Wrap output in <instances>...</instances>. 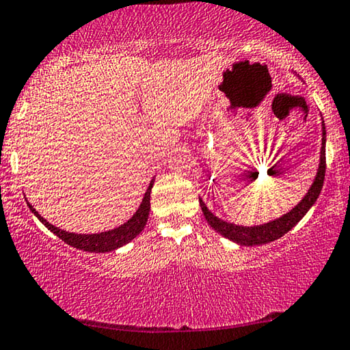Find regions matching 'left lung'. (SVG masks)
<instances>
[{
  "instance_id": "1",
  "label": "left lung",
  "mask_w": 350,
  "mask_h": 350,
  "mask_svg": "<svg viewBox=\"0 0 350 350\" xmlns=\"http://www.w3.org/2000/svg\"><path fill=\"white\" fill-rule=\"evenodd\" d=\"M325 142H327V131H325V124L322 120V147H321V159H319V168L316 177H314L312 185L309 187L308 193L303 196V200L299 203L285 213L280 217L269 220L267 224L262 225H254V226H244V225H236L226 220L219 219L217 215L211 213L208 206L204 204V201L200 198V206L203 211L204 219L208 220V224L213 228L224 236V238L233 241V243L239 245H262L268 244L271 241H275L293 228L299 220H301L309 209L312 208V204L316 203L321 190L323 187L325 179Z\"/></svg>"
}]
</instances>
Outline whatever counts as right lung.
Wrapping results in <instances>:
<instances>
[{
	"mask_svg": "<svg viewBox=\"0 0 350 350\" xmlns=\"http://www.w3.org/2000/svg\"><path fill=\"white\" fill-rule=\"evenodd\" d=\"M155 179L150 180L149 187H147L144 198H142L139 208L135 214L131 215L130 219L126 220L125 224H122L117 226V228L107 230V231H101V233H90V234H82V233H70V231L58 228V226L49 224L46 219L41 217V214L38 213L36 209L33 208L31 204H27L31 213L36 215L39 219V222L44 224V226H47L49 230L52 231L53 234H57L62 241H65L66 244L72 245L79 250H83V252H95V254H105V252H111V250H116L125 245L136 238L137 234L144 230V226L147 224V219H149V213H150V191L152 187H154Z\"/></svg>",
	"mask_w": 350,
	"mask_h": 350,
	"instance_id": "1",
	"label": "right lung"
}]
</instances>
